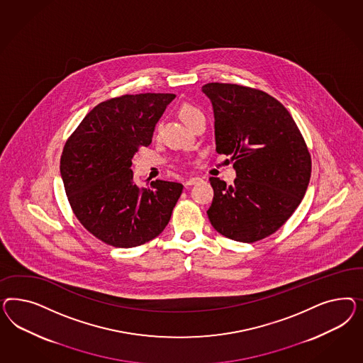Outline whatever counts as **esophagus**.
<instances>
[{
    "mask_svg": "<svg viewBox=\"0 0 363 363\" xmlns=\"http://www.w3.org/2000/svg\"><path fill=\"white\" fill-rule=\"evenodd\" d=\"M202 182V178H199V177H193V178H189L186 182H185V186H193V185H197V184H201Z\"/></svg>",
    "mask_w": 363,
    "mask_h": 363,
    "instance_id": "34e87169",
    "label": "esophagus"
}]
</instances>
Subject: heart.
<instances>
[{
  "label": "heart",
  "mask_w": 363,
  "mask_h": 363,
  "mask_svg": "<svg viewBox=\"0 0 363 363\" xmlns=\"http://www.w3.org/2000/svg\"><path fill=\"white\" fill-rule=\"evenodd\" d=\"M199 116H203L202 111L198 109L197 106L191 105V104H184L179 108V117L182 118V121L186 123L187 126L194 121Z\"/></svg>",
  "instance_id": "obj_1"
}]
</instances>
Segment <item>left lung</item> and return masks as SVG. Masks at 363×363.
<instances>
[{
	"mask_svg": "<svg viewBox=\"0 0 363 363\" xmlns=\"http://www.w3.org/2000/svg\"><path fill=\"white\" fill-rule=\"evenodd\" d=\"M202 93L214 110L217 152L231 155L237 174L230 186L210 178V222L234 241H259L290 218L306 193L311 174L306 143L291 114L264 91L211 82Z\"/></svg>",
	"mask_w": 363,
	"mask_h": 363,
	"instance_id": "1",
	"label": "left lung"
}]
</instances>
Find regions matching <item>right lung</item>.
Segmentation results:
<instances>
[{"instance_id": "1", "label": "right lung", "mask_w": 363, "mask_h": 363, "mask_svg": "<svg viewBox=\"0 0 363 363\" xmlns=\"http://www.w3.org/2000/svg\"><path fill=\"white\" fill-rule=\"evenodd\" d=\"M170 93L126 94L89 111L67 140L60 172L78 220L108 245L134 247L160 235L184 186L162 179L138 187L132 158L152 143Z\"/></svg>"}]
</instances>
